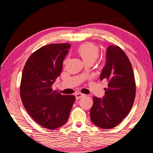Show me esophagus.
<instances>
[{"instance_id":"1","label":"esophagus","mask_w":153,"mask_h":153,"mask_svg":"<svg viewBox=\"0 0 153 153\" xmlns=\"http://www.w3.org/2000/svg\"><path fill=\"white\" fill-rule=\"evenodd\" d=\"M84 95H85L84 94L81 93H76V94H75V97H76V100L80 99V98L83 97V96H84Z\"/></svg>"}]
</instances>
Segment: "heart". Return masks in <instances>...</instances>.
Segmentation results:
<instances>
[{
	"instance_id": "obj_1",
	"label": "heart",
	"mask_w": 153,
	"mask_h": 153,
	"mask_svg": "<svg viewBox=\"0 0 153 153\" xmlns=\"http://www.w3.org/2000/svg\"><path fill=\"white\" fill-rule=\"evenodd\" d=\"M99 48L91 42L82 44L77 49V53L85 63L93 62L99 56Z\"/></svg>"
}]
</instances>
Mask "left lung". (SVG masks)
<instances>
[{
  "label": "left lung",
  "instance_id": "8db88e82",
  "mask_svg": "<svg viewBox=\"0 0 153 153\" xmlns=\"http://www.w3.org/2000/svg\"><path fill=\"white\" fill-rule=\"evenodd\" d=\"M106 79L108 88L102 99L93 97L91 121L102 129H112L122 122L130 111L134 101L136 83L132 66L123 50L111 45L106 50L105 66L100 80Z\"/></svg>",
  "mask_w": 153,
  "mask_h": 153
}]
</instances>
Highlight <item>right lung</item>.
Listing matches in <instances>:
<instances>
[{
  "mask_svg": "<svg viewBox=\"0 0 153 153\" xmlns=\"http://www.w3.org/2000/svg\"><path fill=\"white\" fill-rule=\"evenodd\" d=\"M68 43L50 44L31 54L23 70L20 95L32 118L43 127L54 129L65 124L75 101L74 95L53 91L51 85L61 73Z\"/></svg>",
  "mask_w": 153,
  "mask_h": 153,
  "instance_id": "1",
  "label": "right lung"
}]
</instances>
